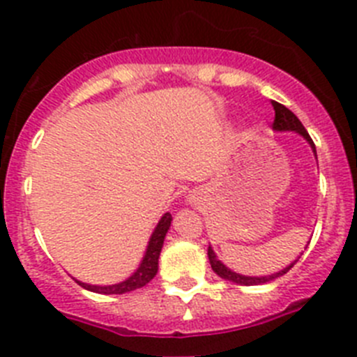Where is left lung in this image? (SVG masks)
Masks as SVG:
<instances>
[{
    "label": "left lung",
    "mask_w": 357,
    "mask_h": 357,
    "mask_svg": "<svg viewBox=\"0 0 357 357\" xmlns=\"http://www.w3.org/2000/svg\"><path fill=\"white\" fill-rule=\"evenodd\" d=\"M272 107H274V110H275V117H274V124H272V128H274V130H278V131H297L298 135H303L304 139L307 140V144L311 146V149H313L314 156H317V151H314L313 140H311V137L307 135L306 128L303 126V123H301V121L297 119V115H295L294 112L288 110L287 107H282L281 102H278V101H272ZM208 258H210L211 268H213V272L218 275V278H222V279H226V281H231V282H236V284H243V287H252V284H265V282L274 281V279H278V278H281V275L287 274L291 266L297 263V259H295V261L290 263L287 268H282V271L275 272V274L261 275V278H250V275H242V274H236V272L229 271V268H227L224 263L218 261L217 256H215V252H213V249H211V247H208Z\"/></svg>",
    "instance_id": "obj_1"
}]
</instances>
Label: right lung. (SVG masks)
<instances>
[{"mask_svg": "<svg viewBox=\"0 0 357 357\" xmlns=\"http://www.w3.org/2000/svg\"><path fill=\"white\" fill-rule=\"evenodd\" d=\"M172 222V215L165 213L162 218H160L158 226L155 227L153 234H151L149 238V245L146 249V255H144L142 263L137 271L133 272V275L126 279L123 282H117V284H112V287H96V284H86V282H79V287H83L85 290L96 291V294H102V295H112V294H126V291H133L137 288L146 287L147 282L151 279L155 278L156 272H158V258L160 252H162L163 247V240H165V234L171 227Z\"/></svg>", "mask_w": 357, "mask_h": 357, "instance_id": "obj_1", "label": "right lung"}]
</instances>
